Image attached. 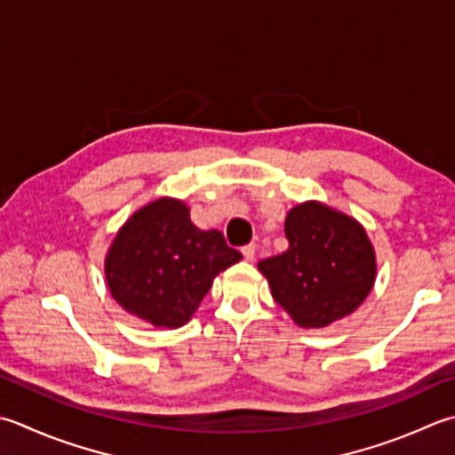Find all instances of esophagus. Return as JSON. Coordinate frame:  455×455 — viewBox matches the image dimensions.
<instances>
[{"mask_svg": "<svg viewBox=\"0 0 455 455\" xmlns=\"http://www.w3.org/2000/svg\"><path fill=\"white\" fill-rule=\"evenodd\" d=\"M243 254H244V258L248 262H252L254 260V256H256V246L254 244H246V246H243Z\"/></svg>", "mask_w": 455, "mask_h": 455, "instance_id": "1", "label": "esophagus"}]
</instances>
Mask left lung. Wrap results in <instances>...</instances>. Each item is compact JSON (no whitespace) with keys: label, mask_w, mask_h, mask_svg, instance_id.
<instances>
[{"label":"left lung","mask_w":455,"mask_h":455,"mask_svg":"<svg viewBox=\"0 0 455 455\" xmlns=\"http://www.w3.org/2000/svg\"><path fill=\"white\" fill-rule=\"evenodd\" d=\"M288 251L258 262L272 296L299 327L353 314L377 278L375 248L361 222L319 201L299 203L283 225Z\"/></svg>","instance_id":"8db88e82"}]
</instances>
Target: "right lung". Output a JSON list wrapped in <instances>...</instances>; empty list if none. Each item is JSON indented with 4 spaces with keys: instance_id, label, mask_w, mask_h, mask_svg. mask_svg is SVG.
<instances>
[{
    "instance_id": "right-lung-1",
    "label": "right lung",
    "mask_w": 455,
    "mask_h": 455,
    "mask_svg": "<svg viewBox=\"0 0 455 455\" xmlns=\"http://www.w3.org/2000/svg\"><path fill=\"white\" fill-rule=\"evenodd\" d=\"M243 254L219 230H201L189 207L162 197L133 212L114 236L104 260L112 298L156 327L189 322L219 272Z\"/></svg>"
}]
</instances>
